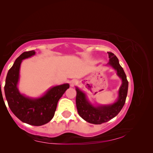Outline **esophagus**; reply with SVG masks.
I'll list each match as a JSON object with an SVG mask.
<instances>
[{"label": "esophagus", "instance_id": "34e87169", "mask_svg": "<svg viewBox=\"0 0 153 153\" xmlns=\"http://www.w3.org/2000/svg\"><path fill=\"white\" fill-rule=\"evenodd\" d=\"M76 83H77V82L76 79H72V80H71L70 82H69V84H70V86L71 87H74L75 85L76 84Z\"/></svg>", "mask_w": 153, "mask_h": 153}]
</instances>
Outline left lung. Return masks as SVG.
Masks as SVG:
<instances>
[{
    "label": "left lung",
    "instance_id": "obj_1",
    "mask_svg": "<svg viewBox=\"0 0 153 153\" xmlns=\"http://www.w3.org/2000/svg\"><path fill=\"white\" fill-rule=\"evenodd\" d=\"M109 62L107 66L111 67L116 71V74L121 79V85L118 90L117 100L107 105H94L90 101L86 93L76 86V107L79 115L87 122L93 124H101L107 122L120 112L126 102L128 94V82L123 69L119 60L112 53H107Z\"/></svg>",
    "mask_w": 153,
    "mask_h": 153
}]
</instances>
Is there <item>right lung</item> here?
Returning a JSON list of instances; mask_svg holds the SVG:
<instances>
[{
	"label": "right lung",
	"instance_id": "1",
	"mask_svg": "<svg viewBox=\"0 0 153 153\" xmlns=\"http://www.w3.org/2000/svg\"><path fill=\"white\" fill-rule=\"evenodd\" d=\"M36 55L34 51L24 52L16 59L5 80L4 94L13 113L22 122L40 126L53 118L60 98L69 88L68 83L53 86L39 97H29L18 88L20 67L23 60Z\"/></svg>",
	"mask_w": 153,
	"mask_h": 153
}]
</instances>
